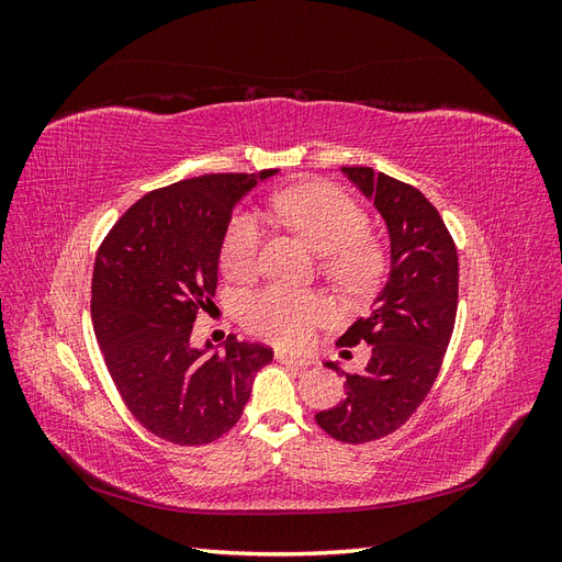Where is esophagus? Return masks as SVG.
Returning a JSON list of instances; mask_svg holds the SVG:
<instances>
[{
	"label": "esophagus",
	"mask_w": 562,
	"mask_h": 562,
	"mask_svg": "<svg viewBox=\"0 0 562 562\" xmlns=\"http://www.w3.org/2000/svg\"><path fill=\"white\" fill-rule=\"evenodd\" d=\"M277 361L279 363H293V366H300V368H307V366L314 363L312 359H304V356H293L288 351H277Z\"/></svg>",
	"instance_id": "1"
}]
</instances>
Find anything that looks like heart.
<instances>
[{"label": "heart", "mask_w": 562, "mask_h": 562, "mask_svg": "<svg viewBox=\"0 0 562 562\" xmlns=\"http://www.w3.org/2000/svg\"><path fill=\"white\" fill-rule=\"evenodd\" d=\"M277 211L316 250L321 271L339 293L363 295L378 285L386 258L368 234L370 217L361 203L333 184L312 182L283 192ZM262 223L252 211H239L225 229L220 265L232 279H248L258 269ZM328 318V304L318 293L267 285L241 300V321L248 333L283 347H302L316 326Z\"/></svg>", "instance_id": "obj_1"}]
</instances>
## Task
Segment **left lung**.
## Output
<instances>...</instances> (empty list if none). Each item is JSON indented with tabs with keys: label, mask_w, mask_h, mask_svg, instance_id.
I'll list each match as a JSON object with an SVG mask.
<instances>
[{
	"label": "left lung",
	"mask_w": 562,
	"mask_h": 562,
	"mask_svg": "<svg viewBox=\"0 0 562 562\" xmlns=\"http://www.w3.org/2000/svg\"><path fill=\"white\" fill-rule=\"evenodd\" d=\"M342 171L375 199L391 236V274L370 316L339 337V347L370 345L363 372H347V398L316 415L342 443H370L401 429L431 391L448 351L459 291L452 236L434 203L413 184L368 166ZM337 370L335 363H326Z\"/></svg>",
	"instance_id": "8db88e82"
}]
</instances>
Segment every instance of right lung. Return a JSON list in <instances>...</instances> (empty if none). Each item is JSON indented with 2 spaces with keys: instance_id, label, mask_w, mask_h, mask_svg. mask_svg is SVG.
Here are the masks:
<instances>
[{
  "instance_id": "add662e5",
  "label": "right lung",
  "mask_w": 562,
  "mask_h": 562,
  "mask_svg": "<svg viewBox=\"0 0 562 562\" xmlns=\"http://www.w3.org/2000/svg\"><path fill=\"white\" fill-rule=\"evenodd\" d=\"M213 173L145 194L116 220L95 255L91 318L119 396L168 443L206 446L239 422L265 345L227 337L225 351L190 347L209 310L234 203L274 176ZM211 349V342H206Z\"/></svg>"
}]
</instances>
